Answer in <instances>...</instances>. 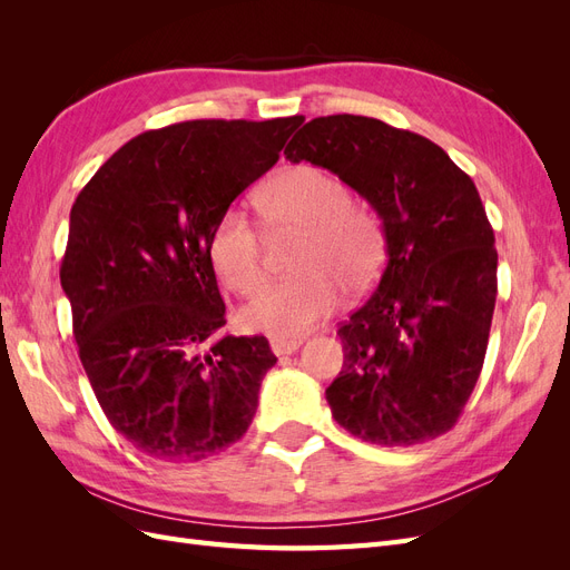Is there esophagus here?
Wrapping results in <instances>:
<instances>
[{"label": "esophagus", "mask_w": 570, "mask_h": 570, "mask_svg": "<svg viewBox=\"0 0 570 570\" xmlns=\"http://www.w3.org/2000/svg\"><path fill=\"white\" fill-rule=\"evenodd\" d=\"M302 347V340H285V337H273L271 350L275 356H289Z\"/></svg>", "instance_id": "obj_1"}]
</instances>
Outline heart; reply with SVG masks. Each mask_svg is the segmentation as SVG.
<instances>
[{
  "mask_svg": "<svg viewBox=\"0 0 570 570\" xmlns=\"http://www.w3.org/2000/svg\"><path fill=\"white\" fill-rule=\"evenodd\" d=\"M340 178L295 166L258 189L254 204L271 235H302L292 278L266 285L243 308L245 327L299 337L335 312L340 285L366 289L381 273L385 233L368 206L350 202ZM209 262L223 285L252 295L264 283V235L243 209L223 212L209 237Z\"/></svg>",
  "mask_w": 570,
  "mask_h": 570,
  "instance_id": "heart-1",
  "label": "heart"
}]
</instances>
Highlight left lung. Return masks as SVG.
Listing matches in <instances>:
<instances>
[{"instance_id":"left-lung-1","label":"left lung","mask_w":570,"mask_h":570,"mask_svg":"<svg viewBox=\"0 0 570 570\" xmlns=\"http://www.w3.org/2000/svg\"><path fill=\"white\" fill-rule=\"evenodd\" d=\"M327 168L381 218L387 264L337 335L335 421L381 446L450 430L478 383L497 299L494 233L473 180L428 137L377 118L321 116L285 147Z\"/></svg>"}]
</instances>
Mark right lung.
Listing matches in <instances>:
<instances>
[{"mask_svg":"<svg viewBox=\"0 0 570 570\" xmlns=\"http://www.w3.org/2000/svg\"><path fill=\"white\" fill-rule=\"evenodd\" d=\"M302 116L187 120L132 137L82 187L61 287L109 423L157 461L209 459L247 433L275 358L226 325L209 237L278 161Z\"/></svg>","mask_w":570,"mask_h":570,"instance_id":"obj_1","label":"right lung"}]
</instances>
